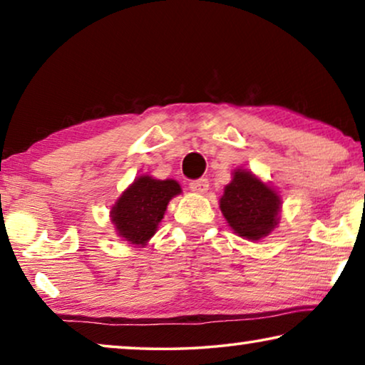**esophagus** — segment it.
Returning a JSON list of instances; mask_svg holds the SVG:
<instances>
[{
  "mask_svg": "<svg viewBox=\"0 0 365 365\" xmlns=\"http://www.w3.org/2000/svg\"><path fill=\"white\" fill-rule=\"evenodd\" d=\"M207 187H209V181L204 178L194 179V181L189 182V189H191L192 192H197V194H204L207 191Z\"/></svg>",
  "mask_w": 365,
  "mask_h": 365,
  "instance_id": "34e87169",
  "label": "esophagus"
}]
</instances>
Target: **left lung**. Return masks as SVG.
I'll return each mask as SVG.
<instances>
[{
	"instance_id": "left-lung-1",
	"label": "left lung",
	"mask_w": 365,
	"mask_h": 365,
	"mask_svg": "<svg viewBox=\"0 0 365 365\" xmlns=\"http://www.w3.org/2000/svg\"><path fill=\"white\" fill-rule=\"evenodd\" d=\"M281 199L271 187L246 171L234 173L224 189L221 211L239 236L257 241L276 227Z\"/></svg>"
}]
</instances>
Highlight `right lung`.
<instances>
[{"instance_id":"add662e5","label":"right lung","mask_w":365,"mask_h":365,"mask_svg":"<svg viewBox=\"0 0 365 365\" xmlns=\"http://www.w3.org/2000/svg\"><path fill=\"white\" fill-rule=\"evenodd\" d=\"M181 192L173 179L159 181L149 176L138 178L114 204L111 216L119 236L131 244H144L156 232L169 199Z\"/></svg>"}]
</instances>
